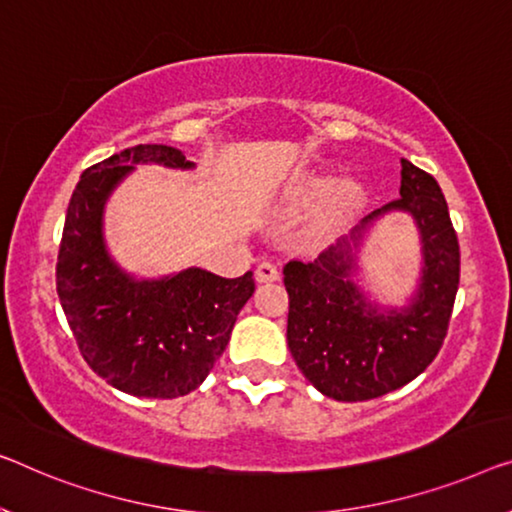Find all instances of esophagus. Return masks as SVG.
<instances>
[{"mask_svg":"<svg viewBox=\"0 0 512 512\" xmlns=\"http://www.w3.org/2000/svg\"><path fill=\"white\" fill-rule=\"evenodd\" d=\"M255 278H257V282H273V280L280 278V269L271 262H262L257 266Z\"/></svg>","mask_w":512,"mask_h":512,"instance_id":"obj_1","label":"esophagus"}]
</instances>
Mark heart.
Listing matches in <instances>:
<instances>
[{
    "mask_svg": "<svg viewBox=\"0 0 512 512\" xmlns=\"http://www.w3.org/2000/svg\"><path fill=\"white\" fill-rule=\"evenodd\" d=\"M333 193V181L329 177H312L308 181L299 183L289 190L285 197V207L289 211H310L317 209L319 204H324L329 200V195ZM358 200V186L354 181H345L340 183L338 190L333 195V204H331V213L329 218L335 220L340 218L342 213H347L354 207Z\"/></svg>",
    "mask_w": 512,
    "mask_h": 512,
    "instance_id": "obj_1",
    "label": "heart"
}]
</instances>
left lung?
<instances>
[{
    "mask_svg": "<svg viewBox=\"0 0 512 512\" xmlns=\"http://www.w3.org/2000/svg\"><path fill=\"white\" fill-rule=\"evenodd\" d=\"M388 212H407L422 234V276L407 306H379L357 285V250ZM287 345L326 398L361 402L409 384L444 345L460 285V246L439 183L402 158L400 200L372 211L315 262L285 264Z\"/></svg>",
    "mask_w": 512,
    "mask_h": 512,
    "instance_id": "1",
    "label": "left lung"
}]
</instances>
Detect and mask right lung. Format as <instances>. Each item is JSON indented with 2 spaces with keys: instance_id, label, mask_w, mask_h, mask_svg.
<instances>
[{
  "instance_id": "1",
  "label": "right lung",
  "mask_w": 512,
  "mask_h": 512,
  "mask_svg": "<svg viewBox=\"0 0 512 512\" xmlns=\"http://www.w3.org/2000/svg\"><path fill=\"white\" fill-rule=\"evenodd\" d=\"M135 165L195 167L167 144H137L82 172L66 209L57 294L98 377L128 395L167 400L207 379L255 280L253 271L220 278L197 266L163 278H137L121 269L105 243L103 216L114 188Z\"/></svg>"
}]
</instances>
